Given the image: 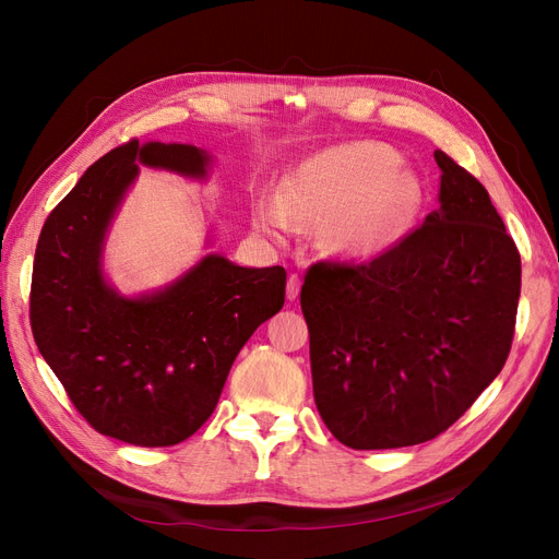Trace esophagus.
Returning <instances> with one entry per match:
<instances>
[{"label": "esophagus", "instance_id": "34e87169", "mask_svg": "<svg viewBox=\"0 0 559 559\" xmlns=\"http://www.w3.org/2000/svg\"><path fill=\"white\" fill-rule=\"evenodd\" d=\"M299 292H301V278L297 274H292L287 278V299L295 301L299 297Z\"/></svg>", "mask_w": 559, "mask_h": 559}]
</instances>
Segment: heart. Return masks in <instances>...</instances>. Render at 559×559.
I'll use <instances>...</instances> for the list:
<instances>
[{
    "instance_id": "1",
    "label": "heart",
    "mask_w": 559,
    "mask_h": 559,
    "mask_svg": "<svg viewBox=\"0 0 559 559\" xmlns=\"http://www.w3.org/2000/svg\"><path fill=\"white\" fill-rule=\"evenodd\" d=\"M399 165V152L380 142L312 154L285 174L278 197L258 203L255 226L283 235L297 224H329L335 249L383 253L413 226L424 197L417 176Z\"/></svg>"
}]
</instances>
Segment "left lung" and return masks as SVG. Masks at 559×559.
Instances as JSON below:
<instances>
[{
    "instance_id": "1",
    "label": "left lung",
    "mask_w": 559,
    "mask_h": 559,
    "mask_svg": "<svg viewBox=\"0 0 559 559\" xmlns=\"http://www.w3.org/2000/svg\"><path fill=\"white\" fill-rule=\"evenodd\" d=\"M439 209L371 262H317L301 287L314 403L358 451L415 447L501 373L521 255L476 176L444 152Z\"/></svg>"
}]
</instances>
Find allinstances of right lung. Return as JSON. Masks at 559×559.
I'll list each match as a JSON object with an SVG mask.
<instances>
[{"label":"right lung","mask_w":559,"mask_h":559,"mask_svg":"<svg viewBox=\"0 0 559 559\" xmlns=\"http://www.w3.org/2000/svg\"><path fill=\"white\" fill-rule=\"evenodd\" d=\"M211 163L194 144L131 140L87 167L40 230L34 340L83 419L127 444L174 447L194 435L240 348L285 304L283 267H240L219 253L138 297L106 281V233L138 165L203 181Z\"/></svg>","instance_id":"add662e5"}]
</instances>
